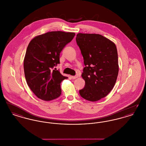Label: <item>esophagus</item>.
I'll return each mask as SVG.
<instances>
[{
	"mask_svg": "<svg viewBox=\"0 0 146 146\" xmlns=\"http://www.w3.org/2000/svg\"><path fill=\"white\" fill-rule=\"evenodd\" d=\"M78 77V76H72V79H76V78H77Z\"/></svg>",
	"mask_w": 146,
	"mask_h": 146,
	"instance_id": "1",
	"label": "esophagus"
}]
</instances>
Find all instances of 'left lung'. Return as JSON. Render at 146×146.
Returning a JSON list of instances; mask_svg holds the SVG:
<instances>
[{
	"label": "left lung",
	"instance_id": "obj_1",
	"mask_svg": "<svg viewBox=\"0 0 146 146\" xmlns=\"http://www.w3.org/2000/svg\"><path fill=\"white\" fill-rule=\"evenodd\" d=\"M77 45L83 56L82 76L85 87L79 90L84 99L95 102L106 97L116 83L119 72L115 44L98 34H77Z\"/></svg>",
	"mask_w": 146,
	"mask_h": 146
}]
</instances>
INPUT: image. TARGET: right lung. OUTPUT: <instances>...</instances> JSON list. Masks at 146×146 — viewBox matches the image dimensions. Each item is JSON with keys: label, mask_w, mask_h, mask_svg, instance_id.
<instances>
[{"label": "right lung", "mask_w": 146, "mask_h": 146, "mask_svg": "<svg viewBox=\"0 0 146 146\" xmlns=\"http://www.w3.org/2000/svg\"><path fill=\"white\" fill-rule=\"evenodd\" d=\"M75 35L52 31L35 36L29 43L23 62L25 76L31 90L42 100L51 101L61 95V83L67 77L53 68L60 63V52Z\"/></svg>", "instance_id": "right-lung-1"}]
</instances>
